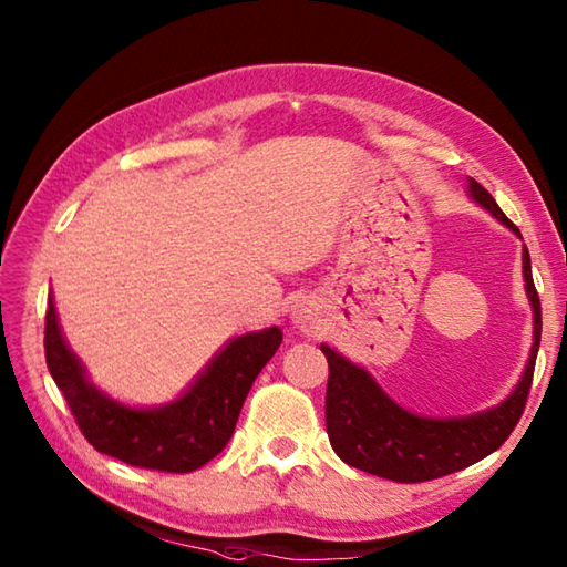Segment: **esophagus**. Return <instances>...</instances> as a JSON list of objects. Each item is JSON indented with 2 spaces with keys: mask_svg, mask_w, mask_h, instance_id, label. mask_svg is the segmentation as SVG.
<instances>
[{
  "mask_svg": "<svg viewBox=\"0 0 567 567\" xmlns=\"http://www.w3.org/2000/svg\"><path fill=\"white\" fill-rule=\"evenodd\" d=\"M292 323L302 333H315L319 329V315H317L315 305L305 302V299L299 305H295V309H292Z\"/></svg>",
  "mask_w": 567,
  "mask_h": 567,
  "instance_id": "1",
  "label": "esophagus"
}]
</instances>
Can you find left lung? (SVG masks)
I'll return each mask as SVG.
<instances>
[{
  "label": "left lung",
  "instance_id": "obj_1",
  "mask_svg": "<svg viewBox=\"0 0 567 567\" xmlns=\"http://www.w3.org/2000/svg\"><path fill=\"white\" fill-rule=\"evenodd\" d=\"M467 195L522 238L519 228L504 216L495 197L473 177L467 179ZM522 260L526 297L534 309L532 353L512 394L485 412L449 419L419 416L396 404L365 368L351 363L327 343L321 346V353L329 360L327 431L343 463L394 483H426L483 461L509 439L526 406L540 346V302L526 246Z\"/></svg>",
  "mask_w": 567,
  "mask_h": 567
}]
</instances>
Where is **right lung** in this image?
Segmentation results:
<instances>
[{"instance_id":"obj_1","label":"right lung","mask_w":567,"mask_h":567,"mask_svg":"<svg viewBox=\"0 0 567 567\" xmlns=\"http://www.w3.org/2000/svg\"><path fill=\"white\" fill-rule=\"evenodd\" d=\"M280 343L277 327L236 336L177 400L128 406L90 382L48 295L45 363L84 439L116 461L161 473H192L226 449L252 382Z\"/></svg>"}]
</instances>
